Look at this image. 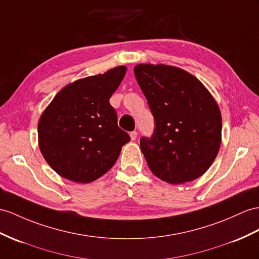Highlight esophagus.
<instances>
[{
  "instance_id": "obj_1",
  "label": "esophagus",
  "mask_w": 259,
  "mask_h": 259,
  "mask_svg": "<svg viewBox=\"0 0 259 259\" xmlns=\"http://www.w3.org/2000/svg\"><path fill=\"white\" fill-rule=\"evenodd\" d=\"M130 136H131V140H132V141H135L136 138H137V132H136V131H134V132H131V133H130Z\"/></svg>"
}]
</instances>
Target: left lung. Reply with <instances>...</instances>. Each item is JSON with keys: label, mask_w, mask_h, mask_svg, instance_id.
Masks as SVG:
<instances>
[{"label": "left lung", "mask_w": 259, "mask_h": 259, "mask_svg": "<svg viewBox=\"0 0 259 259\" xmlns=\"http://www.w3.org/2000/svg\"><path fill=\"white\" fill-rule=\"evenodd\" d=\"M134 73L155 118L141 150L156 177L181 185L211 167L222 141V116L202 82L184 69L140 64Z\"/></svg>", "instance_id": "left-lung-1"}]
</instances>
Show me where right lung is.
<instances>
[{"mask_svg": "<svg viewBox=\"0 0 259 259\" xmlns=\"http://www.w3.org/2000/svg\"><path fill=\"white\" fill-rule=\"evenodd\" d=\"M127 68L69 83L56 94L38 121V146L48 165L62 178L89 184L117 160L130 136L117 126L109 100Z\"/></svg>", "mask_w": 259, "mask_h": 259, "instance_id": "add662e5", "label": "right lung"}]
</instances>
